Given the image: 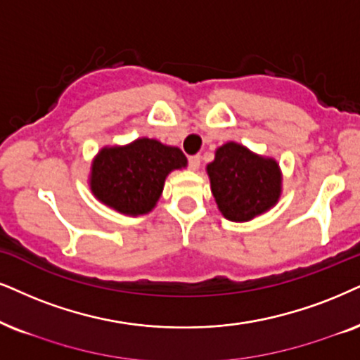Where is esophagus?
Returning a JSON list of instances; mask_svg holds the SVG:
<instances>
[{"mask_svg":"<svg viewBox=\"0 0 360 360\" xmlns=\"http://www.w3.org/2000/svg\"><path fill=\"white\" fill-rule=\"evenodd\" d=\"M188 165H189V169L198 171L199 166H201V158H199V156H189Z\"/></svg>","mask_w":360,"mask_h":360,"instance_id":"esophagus-1","label":"esophagus"}]
</instances>
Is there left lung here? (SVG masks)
Instances as JSON below:
<instances>
[{"label":"left lung","instance_id":"1","mask_svg":"<svg viewBox=\"0 0 360 360\" xmlns=\"http://www.w3.org/2000/svg\"><path fill=\"white\" fill-rule=\"evenodd\" d=\"M207 174L217 207L229 221H251L279 199L277 162L256 156L240 144L227 143L217 149Z\"/></svg>","mask_w":360,"mask_h":360}]
</instances>
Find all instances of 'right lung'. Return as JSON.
<instances>
[{"instance_id": "add662e5", "label": "right lung", "mask_w": 360, "mask_h": 360, "mask_svg": "<svg viewBox=\"0 0 360 360\" xmlns=\"http://www.w3.org/2000/svg\"><path fill=\"white\" fill-rule=\"evenodd\" d=\"M188 165L177 148L156 139H138L124 148H104L91 167V189L116 211L138 216L156 206L172 169Z\"/></svg>"}]
</instances>
